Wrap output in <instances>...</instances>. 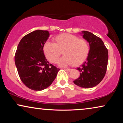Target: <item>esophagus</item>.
Returning a JSON list of instances; mask_svg holds the SVG:
<instances>
[{
	"label": "esophagus",
	"instance_id": "1",
	"mask_svg": "<svg viewBox=\"0 0 123 123\" xmlns=\"http://www.w3.org/2000/svg\"><path fill=\"white\" fill-rule=\"evenodd\" d=\"M64 69L66 70V71H68V72H70V71H71V69H70V68H64Z\"/></svg>",
	"mask_w": 123,
	"mask_h": 123
}]
</instances>
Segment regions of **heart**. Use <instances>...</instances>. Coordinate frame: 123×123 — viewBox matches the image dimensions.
Returning a JSON list of instances; mask_svg holds the SVG:
<instances>
[{"mask_svg":"<svg viewBox=\"0 0 123 123\" xmlns=\"http://www.w3.org/2000/svg\"><path fill=\"white\" fill-rule=\"evenodd\" d=\"M56 43L47 41L43 50L46 57L51 62H57L63 50L64 56L58 61L61 66H67L74 63L78 65L84 61L89 53V45L84 39L69 33H63L55 37Z\"/></svg>","mask_w":123,"mask_h":123,"instance_id":"b5f03b06","label":"heart"}]
</instances>
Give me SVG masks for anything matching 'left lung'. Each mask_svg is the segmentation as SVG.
Masks as SVG:
<instances>
[{"instance_id":"8db88e82","label":"left lung","mask_w":123,"mask_h":123,"mask_svg":"<svg viewBox=\"0 0 123 123\" xmlns=\"http://www.w3.org/2000/svg\"><path fill=\"white\" fill-rule=\"evenodd\" d=\"M83 37L87 41L90 50L87 60L80 67L79 78L73 83L79 87L90 88L102 81L105 75L108 61V51L101 38L88 31L81 32Z\"/></svg>"}]
</instances>
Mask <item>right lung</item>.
<instances>
[{"mask_svg": "<svg viewBox=\"0 0 123 123\" xmlns=\"http://www.w3.org/2000/svg\"><path fill=\"white\" fill-rule=\"evenodd\" d=\"M50 36L48 31L36 30L22 38L15 54V63L21 81L35 91L49 87L60 69L45 57L43 47Z\"/></svg>", "mask_w": 123, "mask_h": 123, "instance_id": "1", "label": "right lung"}]
</instances>
